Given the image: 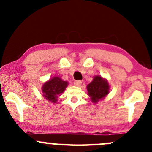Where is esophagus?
I'll list each match as a JSON object with an SVG mask.
<instances>
[{
  "label": "esophagus",
  "mask_w": 152,
  "mask_h": 152,
  "mask_svg": "<svg viewBox=\"0 0 152 152\" xmlns=\"http://www.w3.org/2000/svg\"><path fill=\"white\" fill-rule=\"evenodd\" d=\"M82 82L81 81H74V85L76 86H80L81 85Z\"/></svg>",
  "instance_id": "obj_1"
}]
</instances>
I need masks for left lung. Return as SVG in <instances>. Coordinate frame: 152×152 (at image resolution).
Segmentation results:
<instances>
[{
    "label": "left lung",
    "instance_id": "8db88e82",
    "mask_svg": "<svg viewBox=\"0 0 152 152\" xmlns=\"http://www.w3.org/2000/svg\"><path fill=\"white\" fill-rule=\"evenodd\" d=\"M86 88L91 101L94 104H96L99 101L105 99L109 94L110 86L106 78L96 75L94 77L93 81L87 85Z\"/></svg>",
    "mask_w": 152,
    "mask_h": 152
}]
</instances>
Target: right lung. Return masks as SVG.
<instances>
[{
	"label": "right lung",
	"instance_id": "obj_1",
	"mask_svg": "<svg viewBox=\"0 0 152 152\" xmlns=\"http://www.w3.org/2000/svg\"><path fill=\"white\" fill-rule=\"evenodd\" d=\"M68 85V81H64L59 76H53L43 84L41 88L43 96L48 102L55 104L58 101V97L64 93Z\"/></svg>",
	"mask_w": 152,
	"mask_h": 152
}]
</instances>
